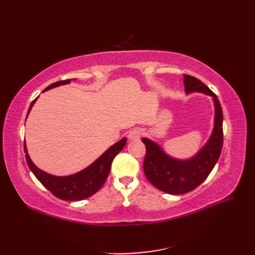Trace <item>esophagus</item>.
Instances as JSON below:
<instances>
[{
	"label": "esophagus",
	"mask_w": 255,
	"mask_h": 255,
	"mask_svg": "<svg viewBox=\"0 0 255 255\" xmlns=\"http://www.w3.org/2000/svg\"><path fill=\"white\" fill-rule=\"evenodd\" d=\"M143 130L141 128H133L128 132V139L129 140H139L140 137L142 136Z\"/></svg>",
	"instance_id": "1"
}]
</instances>
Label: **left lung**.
I'll use <instances>...</instances> for the list:
<instances>
[{
    "instance_id": "1",
    "label": "left lung",
    "mask_w": 255,
    "mask_h": 255,
    "mask_svg": "<svg viewBox=\"0 0 255 255\" xmlns=\"http://www.w3.org/2000/svg\"><path fill=\"white\" fill-rule=\"evenodd\" d=\"M184 85L186 94L199 92L213 97L215 106L214 129L208 141L192 158L180 160L165 153L152 140L142 138V142L147 149L143 162L145 177L154 187L172 195L191 192L207 178L217 163L224 142L223 110L217 96L202 81L191 75L184 74Z\"/></svg>"
}]
</instances>
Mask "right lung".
<instances>
[{"label": "right lung", "mask_w": 255, "mask_h": 255, "mask_svg": "<svg viewBox=\"0 0 255 255\" xmlns=\"http://www.w3.org/2000/svg\"><path fill=\"white\" fill-rule=\"evenodd\" d=\"M71 80L74 79L58 81V82L52 83L48 86V88H46L44 92L53 88H57V86L69 84L71 82ZM37 99L31 102L29 110L27 112V116H28L31 107L34 106ZM126 142L127 138H123L115 144H113L112 147L108 148L99 159H96L93 163L90 164L88 167H85L84 170L67 176H56L38 169L29 158L25 142L24 150L26 153L25 156L27 164H28L30 171L34 173L37 180L39 181L48 191H50L56 197L63 200H82L92 196V195L95 194L103 185H104L106 178L108 174H110L112 162L114 158H115V156L124 149L125 145H126Z\"/></svg>", "instance_id": "add662e5"}]
</instances>
